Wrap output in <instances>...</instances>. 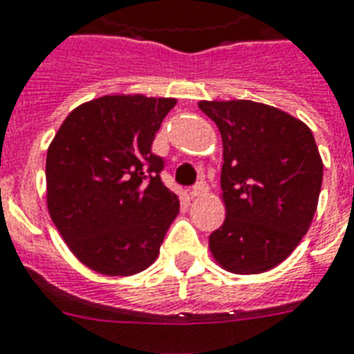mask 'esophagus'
I'll use <instances>...</instances> for the list:
<instances>
[{
	"label": "esophagus",
	"instance_id": "34e87169",
	"mask_svg": "<svg viewBox=\"0 0 354 354\" xmlns=\"http://www.w3.org/2000/svg\"><path fill=\"white\" fill-rule=\"evenodd\" d=\"M208 194V186H206V183H197V185L194 186L190 190V197H203V195Z\"/></svg>",
	"mask_w": 354,
	"mask_h": 354
}]
</instances>
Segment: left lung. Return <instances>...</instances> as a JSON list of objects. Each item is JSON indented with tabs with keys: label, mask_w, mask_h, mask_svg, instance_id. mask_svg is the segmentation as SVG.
<instances>
[{
	"label": "left lung",
	"mask_w": 354,
	"mask_h": 354,
	"mask_svg": "<svg viewBox=\"0 0 354 354\" xmlns=\"http://www.w3.org/2000/svg\"><path fill=\"white\" fill-rule=\"evenodd\" d=\"M223 140L226 217L208 239L217 265L261 274L285 261L315 217L324 162L307 124L252 100H201Z\"/></svg>",
	"instance_id": "obj_1"
}]
</instances>
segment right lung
Returning <instances> with one entry per match:
<instances>
[{"label":"right lung","instance_id":"1","mask_svg":"<svg viewBox=\"0 0 354 354\" xmlns=\"http://www.w3.org/2000/svg\"><path fill=\"white\" fill-rule=\"evenodd\" d=\"M175 98L106 95L67 115L47 149V210L65 245L104 276H133L157 259L179 214L160 180L155 133Z\"/></svg>","mask_w":354,"mask_h":354}]
</instances>
